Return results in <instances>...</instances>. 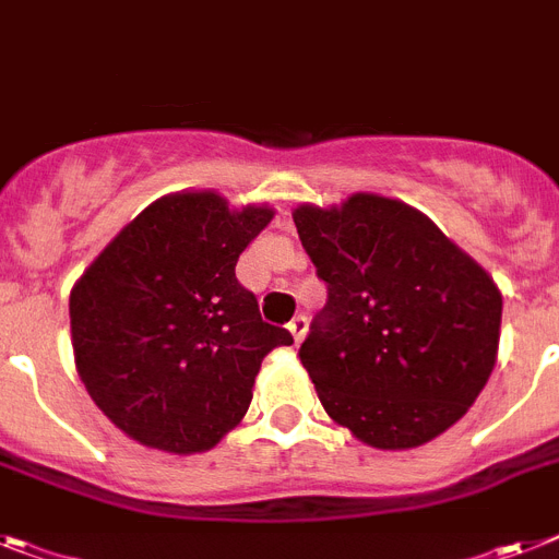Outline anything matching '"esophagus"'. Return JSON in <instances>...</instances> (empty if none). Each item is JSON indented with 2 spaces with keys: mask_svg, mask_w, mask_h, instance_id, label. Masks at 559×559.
Returning <instances> with one entry per match:
<instances>
[{
  "mask_svg": "<svg viewBox=\"0 0 559 559\" xmlns=\"http://www.w3.org/2000/svg\"><path fill=\"white\" fill-rule=\"evenodd\" d=\"M307 330H309V321H307V316H295L293 321H289V332H293L295 344H301V341H304V335H307Z\"/></svg>",
  "mask_w": 559,
  "mask_h": 559,
  "instance_id": "34e87169",
  "label": "esophagus"
}]
</instances>
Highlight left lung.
<instances>
[{"label":"left lung","mask_w":559,"mask_h":559,"mask_svg":"<svg viewBox=\"0 0 559 559\" xmlns=\"http://www.w3.org/2000/svg\"><path fill=\"white\" fill-rule=\"evenodd\" d=\"M326 284L298 349L326 415L374 449H412L457 424L489 381L503 298L424 213L358 192L293 213Z\"/></svg>","instance_id":"1"}]
</instances>
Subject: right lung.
Masks as SVG:
<instances>
[{"mask_svg":"<svg viewBox=\"0 0 559 559\" xmlns=\"http://www.w3.org/2000/svg\"><path fill=\"white\" fill-rule=\"evenodd\" d=\"M270 222V207L229 210L215 192H176L84 270L70 293L76 369L124 435L192 454L247 415L261 360L293 344L236 278L238 255Z\"/></svg>","mask_w":559,"mask_h":559,"instance_id":"obj_1","label":"right lung"}]
</instances>
